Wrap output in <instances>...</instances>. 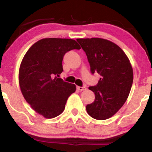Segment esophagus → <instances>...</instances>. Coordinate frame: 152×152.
Segmentation results:
<instances>
[{"label":"esophagus","instance_id":"esophagus-1","mask_svg":"<svg viewBox=\"0 0 152 152\" xmlns=\"http://www.w3.org/2000/svg\"><path fill=\"white\" fill-rule=\"evenodd\" d=\"M77 89L78 91H83V90H86V88L85 86H77Z\"/></svg>","mask_w":152,"mask_h":152}]
</instances>
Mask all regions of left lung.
Segmentation results:
<instances>
[{
  "label": "left lung",
  "mask_w": 152,
  "mask_h": 152,
  "mask_svg": "<svg viewBox=\"0 0 152 152\" xmlns=\"http://www.w3.org/2000/svg\"><path fill=\"white\" fill-rule=\"evenodd\" d=\"M76 41L86 53L91 74L101 76L96 86L88 87L95 100L86 105L87 113L95 119H107L128 98L133 83L132 65L121 48L111 41L99 38Z\"/></svg>",
  "instance_id": "obj_1"
}]
</instances>
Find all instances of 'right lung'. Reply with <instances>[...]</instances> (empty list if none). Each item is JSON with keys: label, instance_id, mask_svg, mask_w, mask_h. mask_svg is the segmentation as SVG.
<instances>
[{"label": "right lung", "instance_id": "right-lung-1", "mask_svg": "<svg viewBox=\"0 0 152 152\" xmlns=\"http://www.w3.org/2000/svg\"><path fill=\"white\" fill-rule=\"evenodd\" d=\"M75 40L43 38L26 52L19 69V84L26 101L45 118L60 115L76 86L58 78L66 53L80 49Z\"/></svg>", "mask_w": 152, "mask_h": 152}]
</instances>
